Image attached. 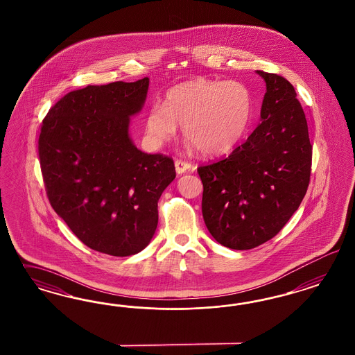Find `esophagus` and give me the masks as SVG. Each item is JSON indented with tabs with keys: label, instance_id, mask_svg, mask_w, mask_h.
Listing matches in <instances>:
<instances>
[{
	"label": "esophagus",
	"instance_id": "34e87169",
	"mask_svg": "<svg viewBox=\"0 0 355 355\" xmlns=\"http://www.w3.org/2000/svg\"><path fill=\"white\" fill-rule=\"evenodd\" d=\"M175 165V172L178 174H183V173L189 172V171H193V165L191 162H183V160H175L174 162Z\"/></svg>",
	"mask_w": 355,
	"mask_h": 355
}]
</instances>
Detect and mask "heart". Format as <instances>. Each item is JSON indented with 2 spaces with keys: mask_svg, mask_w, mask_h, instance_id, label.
<instances>
[{
  "mask_svg": "<svg viewBox=\"0 0 355 355\" xmlns=\"http://www.w3.org/2000/svg\"><path fill=\"white\" fill-rule=\"evenodd\" d=\"M254 113L250 87L238 80L195 78L173 87L162 105L155 104L146 116V135L162 146L182 128L184 139L203 155L232 150L248 132Z\"/></svg>",
  "mask_w": 355,
  "mask_h": 355,
  "instance_id": "b5f03b06",
  "label": "heart"
}]
</instances>
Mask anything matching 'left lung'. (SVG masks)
<instances>
[{
  "mask_svg": "<svg viewBox=\"0 0 355 355\" xmlns=\"http://www.w3.org/2000/svg\"><path fill=\"white\" fill-rule=\"evenodd\" d=\"M257 73L267 86L261 123L225 159L198 168L205 226L233 250L276 236L298 209L311 174L309 128L294 87L284 76Z\"/></svg>",
  "mask_w": 355,
  "mask_h": 355,
  "instance_id": "8db88e82",
  "label": "left lung"
}]
</instances>
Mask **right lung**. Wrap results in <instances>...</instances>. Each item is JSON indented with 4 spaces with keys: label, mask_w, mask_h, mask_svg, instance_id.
I'll use <instances>...</instances> for the list:
<instances>
[{
    "label": "right lung",
    "mask_w": 355,
    "mask_h": 355,
    "mask_svg": "<svg viewBox=\"0 0 355 355\" xmlns=\"http://www.w3.org/2000/svg\"><path fill=\"white\" fill-rule=\"evenodd\" d=\"M150 79L87 86L49 109L39 159L49 203L86 246L130 257L155 234L157 202L175 178L172 157L138 150L129 135Z\"/></svg>",
    "instance_id": "1"
}]
</instances>
